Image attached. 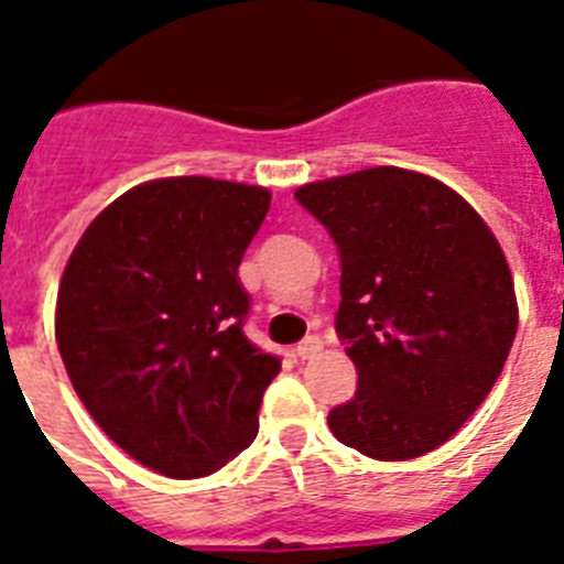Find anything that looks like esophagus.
Listing matches in <instances>:
<instances>
[{
    "instance_id": "esophagus-1",
    "label": "esophagus",
    "mask_w": 564,
    "mask_h": 564,
    "mask_svg": "<svg viewBox=\"0 0 564 564\" xmlns=\"http://www.w3.org/2000/svg\"><path fill=\"white\" fill-rule=\"evenodd\" d=\"M318 352H322V338L318 336H307L305 341H299L296 347V356L302 358V361H311V358H316Z\"/></svg>"
}]
</instances>
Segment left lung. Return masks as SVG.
<instances>
[{
  "mask_svg": "<svg viewBox=\"0 0 564 564\" xmlns=\"http://www.w3.org/2000/svg\"><path fill=\"white\" fill-rule=\"evenodd\" d=\"M341 259L336 333L358 390L330 432L376 460L449 441L486 401L517 333L500 242L460 194L395 166L296 188Z\"/></svg>",
  "mask_w": 564,
  "mask_h": 564,
  "instance_id": "left-lung-1",
  "label": "left lung"
}]
</instances>
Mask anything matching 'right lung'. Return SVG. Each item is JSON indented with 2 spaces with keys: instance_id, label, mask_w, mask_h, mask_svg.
Instances as JSON below:
<instances>
[{
  "instance_id": "right-lung-1",
  "label": "right lung",
  "mask_w": 564,
  "mask_h": 564,
  "mask_svg": "<svg viewBox=\"0 0 564 564\" xmlns=\"http://www.w3.org/2000/svg\"><path fill=\"white\" fill-rule=\"evenodd\" d=\"M271 192L212 177L129 188L64 268L56 341L93 421L158 475L226 466L259 432L279 356L242 333L237 268Z\"/></svg>"
}]
</instances>
